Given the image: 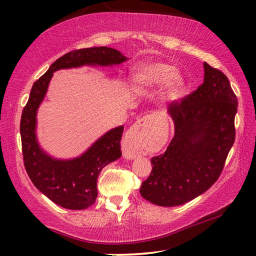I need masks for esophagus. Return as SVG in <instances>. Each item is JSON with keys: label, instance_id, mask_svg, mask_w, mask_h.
<instances>
[{"label": "esophagus", "instance_id": "obj_1", "mask_svg": "<svg viewBox=\"0 0 256 256\" xmlns=\"http://www.w3.org/2000/svg\"><path fill=\"white\" fill-rule=\"evenodd\" d=\"M149 123V118H142L134 123L125 134L123 140V154L126 158H136L141 154L146 138V126Z\"/></svg>", "mask_w": 256, "mask_h": 256}]
</instances>
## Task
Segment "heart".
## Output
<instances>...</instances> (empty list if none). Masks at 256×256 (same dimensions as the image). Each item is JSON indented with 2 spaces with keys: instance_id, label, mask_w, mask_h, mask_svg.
<instances>
[{
  "instance_id": "obj_1",
  "label": "heart",
  "mask_w": 256,
  "mask_h": 256,
  "mask_svg": "<svg viewBox=\"0 0 256 256\" xmlns=\"http://www.w3.org/2000/svg\"><path fill=\"white\" fill-rule=\"evenodd\" d=\"M174 68L170 64L162 62H146L138 66L132 74V86L136 90L144 92L149 88H154L162 84L169 78L168 90L174 94L178 88L180 80L176 76H172Z\"/></svg>"
}]
</instances>
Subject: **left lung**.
I'll list each match as a JSON object with an SVG mask.
<instances>
[{
	"label": "left lung",
	"mask_w": 256,
	"mask_h": 256,
	"mask_svg": "<svg viewBox=\"0 0 256 256\" xmlns=\"http://www.w3.org/2000/svg\"><path fill=\"white\" fill-rule=\"evenodd\" d=\"M203 66V84L168 106L174 138L164 154L151 158L152 170L140 188L154 204L180 206L204 193L219 178L235 141L236 94L224 72L206 62Z\"/></svg>",
	"instance_id": "left-lung-1"
}]
</instances>
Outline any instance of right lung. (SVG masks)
<instances>
[{
  "label": "right lung",
  "instance_id": "obj_1",
  "mask_svg": "<svg viewBox=\"0 0 256 256\" xmlns=\"http://www.w3.org/2000/svg\"><path fill=\"white\" fill-rule=\"evenodd\" d=\"M126 58L110 47H90L68 52L52 64L34 82L20 120L24 164L29 178L42 194L60 206L84 210L97 198V178L104 167L122 156L120 140L124 126L110 130L79 158L56 160L45 154L36 141V112L45 97L53 72L84 64L112 66Z\"/></svg>",
  "mask_w": 256,
  "mask_h": 256
}]
</instances>
